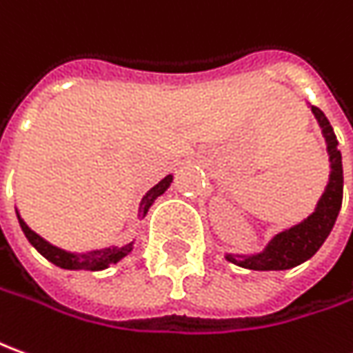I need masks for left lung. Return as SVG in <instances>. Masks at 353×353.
Masks as SVG:
<instances>
[{
	"label": "left lung",
	"instance_id": "8db88e82",
	"mask_svg": "<svg viewBox=\"0 0 353 353\" xmlns=\"http://www.w3.org/2000/svg\"><path fill=\"white\" fill-rule=\"evenodd\" d=\"M317 119L321 135L325 139L328 154V181L323 195L319 196L315 210L303 218L301 222L278 230L270 236L267 245L255 253H226L224 259L237 267L249 270H288L305 263L317 253L325 243L332 226L336 222L338 212L342 207V191H344V174H342V154L338 150V141L334 129L330 125L323 110L309 106Z\"/></svg>",
	"mask_w": 353,
	"mask_h": 353
}]
</instances>
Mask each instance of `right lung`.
I'll list each match as a JSON object with an SVG mask.
<instances>
[{
    "mask_svg": "<svg viewBox=\"0 0 353 353\" xmlns=\"http://www.w3.org/2000/svg\"><path fill=\"white\" fill-rule=\"evenodd\" d=\"M174 181V176L168 174L164 179H160L157 185L152 189L146 191V195L143 196L141 205H139V218H145L148 208L154 205L158 196L164 195L168 191V187L172 185ZM17 210V208H15ZM17 218H19V224H21V230L25 232L26 239L30 241V245L34 247L36 251L46 257L50 263H54L56 267L65 268V270H104V268L112 267V265H117L123 257H127L131 251H133V245H135V239L129 241V243H123V245H112V247H102V249H90V251H85V253H75V251H65L61 247L54 245L50 241H46L44 237L38 236L34 230H30L28 224L21 218L19 210H17Z\"/></svg>",
    "mask_w": 353,
    "mask_h": 353,
    "instance_id": "add662e5",
    "label": "right lung"
}]
</instances>
